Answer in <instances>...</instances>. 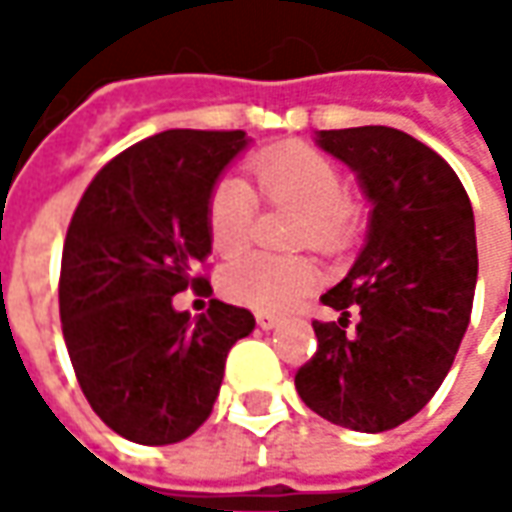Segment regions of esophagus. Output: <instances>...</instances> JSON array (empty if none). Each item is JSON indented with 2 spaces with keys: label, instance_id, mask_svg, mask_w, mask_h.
Wrapping results in <instances>:
<instances>
[{
  "label": "esophagus",
  "instance_id": "obj_1",
  "mask_svg": "<svg viewBox=\"0 0 512 512\" xmlns=\"http://www.w3.org/2000/svg\"><path fill=\"white\" fill-rule=\"evenodd\" d=\"M277 323H279V318H274V315H268V312H257V326H260V329H277Z\"/></svg>",
  "mask_w": 512,
  "mask_h": 512
}]
</instances>
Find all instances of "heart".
Wrapping results in <instances>:
<instances>
[{"label":"heart","instance_id":"b5f03b06","mask_svg":"<svg viewBox=\"0 0 512 512\" xmlns=\"http://www.w3.org/2000/svg\"><path fill=\"white\" fill-rule=\"evenodd\" d=\"M257 189L271 205L301 211L296 241L334 252L356 233V208L345 197L343 172L318 150L285 145L249 164ZM257 197L241 178H222L208 200V233L219 255L241 252L255 227ZM318 285V268L307 257L252 252L222 271L224 296L257 312H282Z\"/></svg>","mask_w":512,"mask_h":512}]
</instances>
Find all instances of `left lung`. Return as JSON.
<instances>
[{"mask_svg": "<svg viewBox=\"0 0 512 512\" xmlns=\"http://www.w3.org/2000/svg\"><path fill=\"white\" fill-rule=\"evenodd\" d=\"M315 142L354 169L373 211L356 263L321 296L340 318L312 321L318 351L296 389L334 425L381 433L425 408L466 334L477 285L472 202L436 150L397 128L318 131Z\"/></svg>", "mask_w": 512, "mask_h": 512, "instance_id": "obj_1", "label": "left lung"}]
</instances>
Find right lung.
Wrapping results in <instances>:
<instances>
[{"mask_svg": "<svg viewBox=\"0 0 512 512\" xmlns=\"http://www.w3.org/2000/svg\"><path fill=\"white\" fill-rule=\"evenodd\" d=\"M246 145L244 131H164L112 158L76 205L62 337L87 403L123 439H189L211 417L230 348L255 329L252 312L219 299L197 318L172 307L202 282L208 200Z\"/></svg>", "mask_w": 512, "mask_h": 512, "instance_id": "obj_1", "label": "right lung"}]
</instances>
